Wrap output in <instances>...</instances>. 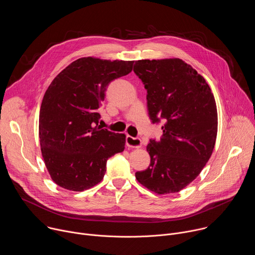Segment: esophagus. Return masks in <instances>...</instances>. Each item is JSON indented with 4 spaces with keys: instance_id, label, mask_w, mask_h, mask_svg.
Wrapping results in <instances>:
<instances>
[{
    "instance_id": "esophagus-1",
    "label": "esophagus",
    "mask_w": 255,
    "mask_h": 255,
    "mask_svg": "<svg viewBox=\"0 0 255 255\" xmlns=\"http://www.w3.org/2000/svg\"><path fill=\"white\" fill-rule=\"evenodd\" d=\"M126 144L128 147L131 148H140L142 147V141L140 138H135L130 135L126 136Z\"/></svg>"
}]
</instances>
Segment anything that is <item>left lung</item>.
I'll return each instance as SVG.
<instances>
[{"mask_svg": "<svg viewBox=\"0 0 255 255\" xmlns=\"http://www.w3.org/2000/svg\"><path fill=\"white\" fill-rule=\"evenodd\" d=\"M134 72L147 90L152 123L162 119V137L150 140V165L136 179L158 195L177 193L200 174L217 137L218 114L206 80L179 58L141 59Z\"/></svg>", "mask_w": 255, "mask_h": 255, "instance_id": "left-lung-1", "label": "left lung"}]
</instances>
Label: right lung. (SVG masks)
Segmentation results:
<instances>
[{
	"label": "right lung",
	"mask_w": 255,
	"mask_h": 255,
	"mask_svg": "<svg viewBox=\"0 0 255 255\" xmlns=\"http://www.w3.org/2000/svg\"><path fill=\"white\" fill-rule=\"evenodd\" d=\"M134 61L82 57L67 65L46 90L39 114V140L54 183L83 192L104 178L109 157L125 149L126 135L99 125L108 85L128 75Z\"/></svg>",
	"instance_id": "1"
}]
</instances>
